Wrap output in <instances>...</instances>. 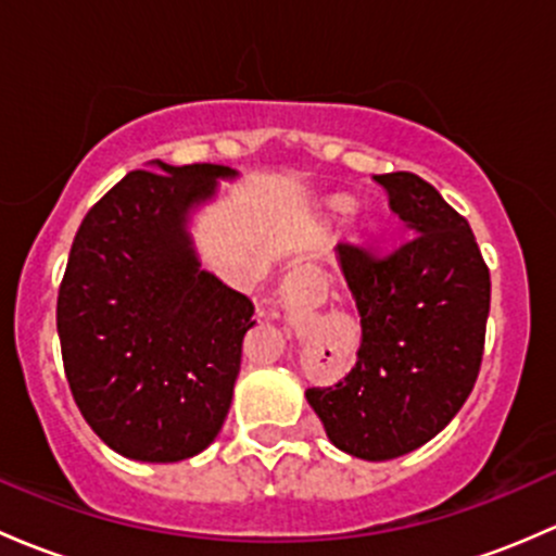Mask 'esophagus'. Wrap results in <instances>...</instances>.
Returning a JSON list of instances; mask_svg holds the SVG:
<instances>
[{
	"label": "esophagus",
	"mask_w": 556,
	"mask_h": 556,
	"mask_svg": "<svg viewBox=\"0 0 556 556\" xmlns=\"http://www.w3.org/2000/svg\"><path fill=\"white\" fill-rule=\"evenodd\" d=\"M326 300V278L318 267L294 262L280 280V302L289 311H313Z\"/></svg>",
	"instance_id": "obj_1"
}]
</instances>
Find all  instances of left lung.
<instances>
[{"instance_id":"obj_1","label":"left lung","mask_w":556,"mask_h":556,"mask_svg":"<svg viewBox=\"0 0 556 556\" xmlns=\"http://www.w3.org/2000/svg\"><path fill=\"white\" fill-rule=\"evenodd\" d=\"M412 232L399 249L337 243L358 316L356 366L305 399L337 450L391 460L431 442L477 382L490 313V270L468 222L426 179L375 176Z\"/></svg>"}]
</instances>
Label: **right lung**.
<instances>
[{
  "label": "right lung",
  "mask_w": 556,
  "mask_h": 556,
  "mask_svg": "<svg viewBox=\"0 0 556 556\" xmlns=\"http://www.w3.org/2000/svg\"><path fill=\"white\" fill-rule=\"evenodd\" d=\"M130 170L79 225L59 289L72 396L101 442L141 463L198 455L225 426L254 302L200 270L187 222L227 165Z\"/></svg>",
  "instance_id": "1"
}]
</instances>
